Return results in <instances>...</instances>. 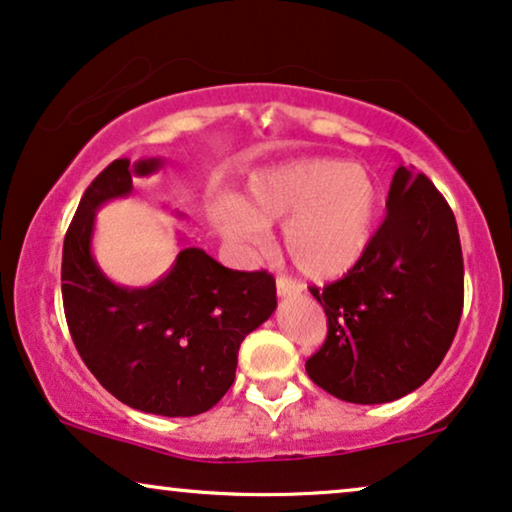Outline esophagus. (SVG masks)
I'll list each match as a JSON object with an SVG mask.
<instances>
[{
    "label": "esophagus",
    "mask_w": 512,
    "mask_h": 512,
    "mask_svg": "<svg viewBox=\"0 0 512 512\" xmlns=\"http://www.w3.org/2000/svg\"><path fill=\"white\" fill-rule=\"evenodd\" d=\"M276 293L281 297H295V295H300V286L286 276H278L276 278Z\"/></svg>",
    "instance_id": "obj_1"
}]
</instances>
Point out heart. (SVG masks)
I'll return each instance as SVG.
<instances>
[{
    "mask_svg": "<svg viewBox=\"0 0 512 512\" xmlns=\"http://www.w3.org/2000/svg\"><path fill=\"white\" fill-rule=\"evenodd\" d=\"M380 191L371 172L345 160L309 158L271 167L250 179L248 196L212 208V222L229 241L257 245L267 224L286 222L290 260L314 281L345 276L371 248Z\"/></svg>",
    "mask_w": 512,
    "mask_h": 512,
    "instance_id": "b5f03b06",
    "label": "heart"
}]
</instances>
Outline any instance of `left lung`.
Masks as SVG:
<instances>
[{"label": "left lung", "instance_id": "left-lung-1", "mask_svg": "<svg viewBox=\"0 0 512 512\" xmlns=\"http://www.w3.org/2000/svg\"><path fill=\"white\" fill-rule=\"evenodd\" d=\"M312 295L328 335L304 368L321 390L352 404L418 390L442 364L463 314L461 238L435 184L399 167L364 260Z\"/></svg>", "mask_w": 512, "mask_h": 512}]
</instances>
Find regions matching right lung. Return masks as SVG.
I'll return each instance as SVG.
<instances>
[{
	"mask_svg": "<svg viewBox=\"0 0 512 512\" xmlns=\"http://www.w3.org/2000/svg\"><path fill=\"white\" fill-rule=\"evenodd\" d=\"M163 160L111 165L87 186L63 241L61 293L68 331L94 378L120 399L155 416H198L234 385L238 349L276 309L267 271H234L205 250L184 248L148 288H122L92 257L96 210L132 193V177Z\"/></svg>",
	"mask_w": 512,
	"mask_h": 512,
	"instance_id": "right-lung-1",
	"label": "right lung"
}]
</instances>
